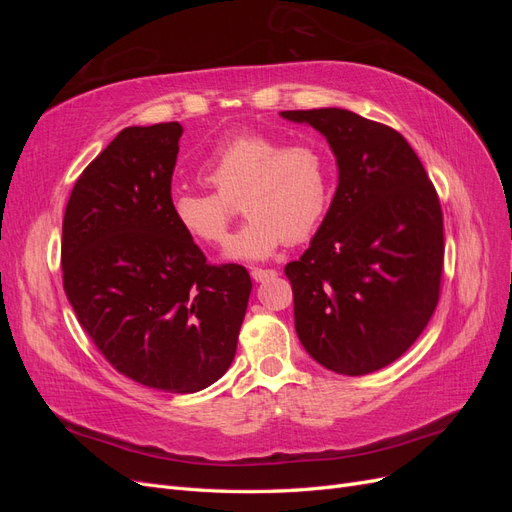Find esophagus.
Segmentation results:
<instances>
[{"label": "esophagus", "instance_id": "esophagus-1", "mask_svg": "<svg viewBox=\"0 0 512 512\" xmlns=\"http://www.w3.org/2000/svg\"><path fill=\"white\" fill-rule=\"evenodd\" d=\"M277 271L275 269H252V277L256 282H265V280H271V277H275Z\"/></svg>", "mask_w": 512, "mask_h": 512}]
</instances>
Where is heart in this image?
I'll use <instances>...</instances> for the list:
<instances>
[{
	"label": "heart",
	"mask_w": 512,
	"mask_h": 512,
	"mask_svg": "<svg viewBox=\"0 0 512 512\" xmlns=\"http://www.w3.org/2000/svg\"><path fill=\"white\" fill-rule=\"evenodd\" d=\"M213 192L175 190L170 218L185 237L218 247L241 200L245 226L232 237L230 260H262L286 243L316 235L333 198L331 162L314 143H290L262 132H241L218 143L200 164Z\"/></svg>",
	"instance_id": "1"
}]
</instances>
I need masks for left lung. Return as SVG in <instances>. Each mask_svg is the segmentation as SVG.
<instances>
[{
  "label": "left lung",
  "mask_w": 512,
  "mask_h": 512,
  "mask_svg": "<svg viewBox=\"0 0 512 512\" xmlns=\"http://www.w3.org/2000/svg\"><path fill=\"white\" fill-rule=\"evenodd\" d=\"M327 138L339 183L327 218L284 273L294 329L314 361L365 376L397 361L440 299L444 224L436 188L397 130L344 108L284 111Z\"/></svg>",
  "instance_id": "obj_1"
}]
</instances>
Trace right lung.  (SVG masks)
I'll list each match as a JSON object with an SVG mask.
<instances>
[{
  "label": "right lung",
  "instance_id": "obj_1",
  "mask_svg": "<svg viewBox=\"0 0 512 512\" xmlns=\"http://www.w3.org/2000/svg\"><path fill=\"white\" fill-rule=\"evenodd\" d=\"M177 121L121 130L76 179L61 228L66 297L119 374L164 393L220 380L252 280L211 265L170 218Z\"/></svg>",
  "mask_w": 512,
  "mask_h": 512
}]
</instances>
